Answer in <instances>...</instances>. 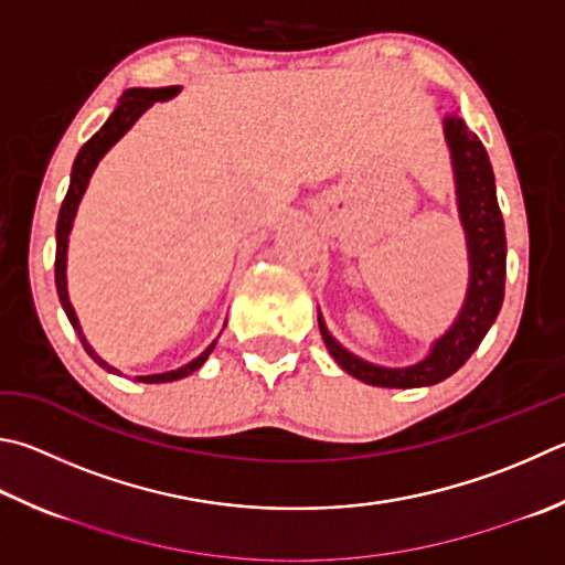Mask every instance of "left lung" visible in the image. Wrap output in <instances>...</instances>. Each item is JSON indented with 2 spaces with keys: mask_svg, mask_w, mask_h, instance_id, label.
Masks as SVG:
<instances>
[{
  "mask_svg": "<svg viewBox=\"0 0 565 565\" xmlns=\"http://www.w3.org/2000/svg\"><path fill=\"white\" fill-rule=\"evenodd\" d=\"M443 126L449 158H452L457 210L469 254L467 296L455 323L429 345V353L423 361L405 367H385L363 361L338 343L328 331L323 313L318 311V328H321L328 353L348 375L375 387H427L447 381L484 341L504 301L507 232L497 202L494 170H491L484 146L465 120L449 113Z\"/></svg>",
  "mask_w": 565,
  "mask_h": 565,
  "instance_id": "left-lung-1",
  "label": "left lung"
}]
</instances>
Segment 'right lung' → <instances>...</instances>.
Here are the masks:
<instances>
[{
	"label": "right lung",
	"mask_w": 565,
	"mask_h": 565,
	"mask_svg": "<svg viewBox=\"0 0 565 565\" xmlns=\"http://www.w3.org/2000/svg\"><path fill=\"white\" fill-rule=\"evenodd\" d=\"M180 94V86H166V88H130L126 94L120 96L116 110L110 113V118L104 122V128H100L94 138H90L84 148L78 150V156L74 160V168H71V184H68V192L64 202H61V212H58V222H56V264H54V271H56V291H58V301L64 306V311L68 316L71 326H74L76 335L81 338V343H84L86 353L94 358V361L106 367L108 373H120L116 367L108 365L104 358H100L94 345L86 341L84 331H81V323H78V316L74 311V306H71L68 299V281H66V262H68V234L74 230V220H76V212H78V204L84 200L86 188L90 182V175H94L98 162L104 160L106 152L116 146V142L126 136V132L136 126V120L146 113L156 100H170ZM214 345H217V338L204 348V351L192 358L190 363H184L178 371H168V373H152V375H138L136 381L140 383H172V381H180V377H188L192 375L198 367L204 365L207 361L210 353L214 351Z\"/></svg>",
	"instance_id": "1"
}]
</instances>
